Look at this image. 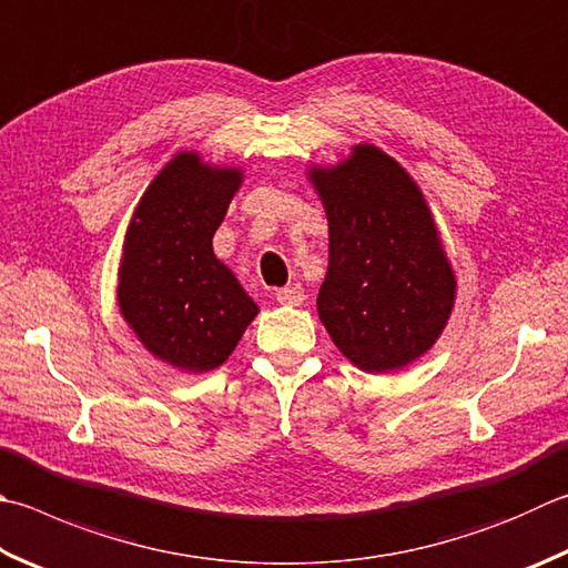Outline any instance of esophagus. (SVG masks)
<instances>
[{
	"instance_id": "esophagus-1",
	"label": "esophagus",
	"mask_w": 568,
	"mask_h": 568,
	"mask_svg": "<svg viewBox=\"0 0 568 568\" xmlns=\"http://www.w3.org/2000/svg\"><path fill=\"white\" fill-rule=\"evenodd\" d=\"M304 298H306V294H304L302 284H288L276 292V302L284 306H298V304H304Z\"/></svg>"
}]
</instances>
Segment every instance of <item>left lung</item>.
<instances>
[{"instance_id": "obj_1", "label": "left lung", "mask_w": 568, "mask_h": 568, "mask_svg": "<svg viewBox=\"0 0 568 568\" xmlns=\"http://www.w3.org/2000/svg\"><path fill=\"white\" fill-rule=\"evenodd\" d=\"M328 215V272L318 316L368 373L408 366L435 344L455 302V274L423 192L376 145L312 170Z\"/></svg>"}]
</instances>
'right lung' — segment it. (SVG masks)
Segmentation results:
<instances>
[{
	"label": "right lung",
	"instance_id": "add662e5",
	"mask_svg": "<svg viewBox=\"0 0 568 568\" xmlns=\"http://www.w3.org/2000/svg\"><path fill=\"white\" fill-rule=\"evenodd\" d=\"M240 183V170L180 153L145 190L128 227L121 314L145 348L175 368H217L256 316V304L212 252Z\"/></svg>",
	"mask_w": 568,
	"mask_h": 568
}]
</instances>
